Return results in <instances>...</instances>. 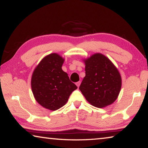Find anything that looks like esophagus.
Wrapping results in <instances>:
<instances>
[{
    "instance_id": "obj_1",
    "label": "esophagus",
    "mask_w": 148,
    "mask_h": 148,
    "mask_svg": "<svg viewBox=\"0 0 148 148\" xmlns=\"http://www.w3.org/2000/svg\"><path fill=\"white\" fill-rule=\"evenodd\" d=\"M80 84H81V82H76V86H77V87H79Z\"/></svg>"
}]
</instances>
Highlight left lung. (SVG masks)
I'll list each match as a JSON object with an SVG mask.
<instances>
[{
  "mask_svg": "<svg viewBox=\"0 0 148 148\" xmlns=\"http://www.w3.org/2000/svg\"><path fill=\"white\" fill-rule=\"evenodd\" d=\"M86 76L79 89L92 106L103 108L116 101L121 87L118 70L106 56L95 53L84 60Z\"/></svg>",
  "mask_w": 148,
  "mask_h": 148,
  "instance_id": "8db88e82",
  "label": "left lung"
}]
</instances>
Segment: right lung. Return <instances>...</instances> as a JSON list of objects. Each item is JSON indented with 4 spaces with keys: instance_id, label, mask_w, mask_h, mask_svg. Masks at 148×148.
Here are the masks:
<instances>
[{
    "instance_id": "right-lung-1",
    "label": "right lung",
    "mask_w": 148,
    "mask_h": 148,
    "mask_svg": "<svg viewBox=\"0 0 148 148\" xmlns=\"http://www.w3.org/2000/svg\"><path fill=\"white\" fill-rule=\"evenodd\" d=\"M64 59L57 53L44 57L34 69L31 78L32 93L42 106L57 110L68 101L77 87L62 70Z\"/></svg>"
}]
</instances>
